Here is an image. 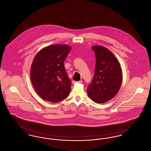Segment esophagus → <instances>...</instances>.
I'll list each match as a JSON object with an SVG mask.
<instances>
[{"instance_id": "esophagus-1", "label": "esophagus", "mask_w": 151, "mask_h": 151, "mask_svg": "<svg viewBox=\"0 0 151 151\" xmlns=\"http://www.w3.org/2000/svg\"><path fill=\"white\" fill-rule=\"evenodd\" d=\"M72 84H75V83H83V81H72Z\"/></svg>"}]
</instances>
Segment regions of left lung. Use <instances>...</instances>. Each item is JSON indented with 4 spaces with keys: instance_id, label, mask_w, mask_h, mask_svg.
<instances>
[{
    "instance_id": "1",
    "label": "left lung",
    "mask_w": 151,
    "mask_h": 151,
    "mask_svg": "<svg viewBox=\"0 0 151 151\" xmlns=\"http://www.w3.org/2000/svg\"><path fill=\"white\" fill-rule=\"evenodd\" d=\"M96 58L94 75L87 88L88 96L95 103L108 102L119 91L122 81L119 63L107 48L95 45L92 47Z\"/></svg>"
}]
</instances>
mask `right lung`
I'll return each mask as SVG.
<instances>
[{"label": "right lung", "mask_w": 151, "mask_h": 151, "mask_svg": "<svg viewBox=\"0 0 151 151\" xmlns=\"http://www.w3.org/2000/svg\"><path fill=\"white\" fill-rule=\"evenodd\" d=\"M71 49L68 45H49L35 56L30 79L35 91L45 101L57 103L68 96L71 82L64 62Z\"/></svg>", "instance_id": "add662e5"}]
</instances>
